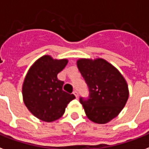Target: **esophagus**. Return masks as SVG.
<instances>
[{
	"mask_svg": "<svg viewBox=\"0 0 149 149\" xmlns=\"http://www.w3.org/2000/svg\"><path fill=\"white\" fill-rule=\"evenodd\" d=\"M73 95L76 96V97H77V98H78V97H79V95H78V92H77V91H73Z\"/></svg>",
	"mask_w": 149,
	"mask_h": 149,
	"instance_id": "esophagus-1",
	"label": "esophagus"
}]
</instances>
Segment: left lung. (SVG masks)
<instances>
[{
	"label": "left lung",
	"mask_w": 149,
	"mask_h": 149,
	"mask_svg": "<svg viewBox=\"0 0 149 149\" xmlns=\"http://www.w3.org/2000/svg\"><path fill=\"white\" fill-rule=\"evenodd\" d=\"M77 64L89 89V97L79 98L87 118L96 123H107L119 115L127 102L126 79L103 58H80Z\"/></svg>",
	"instance_id": "1"
}]
</instances>
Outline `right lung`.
Segmentation results:
<instances>
[{"instance_id":"1","label":"right lung","mask_w":149,"mask_h":149,"mask_svg":"<svg viewBox=\"0 0 149 149\" xmlns=\"http://www.w3.org/2000/svg\"><path fill=\"white\" fill-rule=\"evenodd\" d=\"M68 63V60L54 59L44 55L29 68L22 84L25 105L32 114L44 122L59 119L67 105L75 98L62 90L63 81L57 75Z\"/></svg>"}]
</instances>
